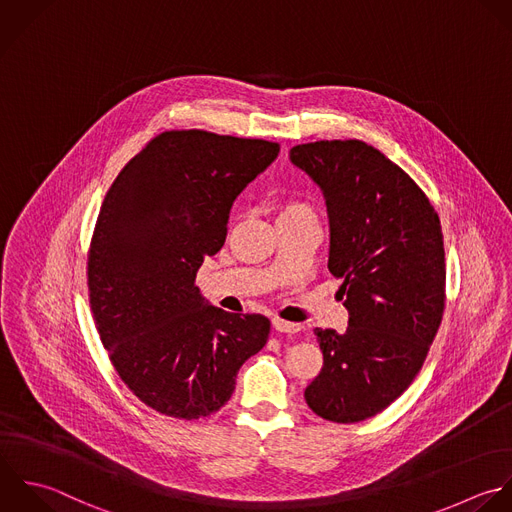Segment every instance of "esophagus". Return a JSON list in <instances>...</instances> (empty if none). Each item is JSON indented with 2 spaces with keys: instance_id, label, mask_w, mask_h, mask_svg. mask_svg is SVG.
<instances>
[{
  "instance_id": "34e87169",
  "label": "esophagus",
  "mask_w": 512,
  "mask_h": 512,
  "mask_svg": "<svg viewBox=\"0 0 512 512\" xmlns=\"http://www.w3.org/2000/svg\"><path fill=\"white\" fill-rule=\"evenodd\" d=\"M273 327H275L279 333H289V335H293V333H297V331L301 329V325L291 323V321H283V319H273Z\"/></svg>"
}]
</instances>
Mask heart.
I'll use <instances>...</instances> for the list:
<instances>
[{
  "instance_id": "1",
  "label": "heart",
  "mask_w": 512,
  "mask_h": 512,
  "mask_svg": "<svg viewBox=\"0 0 512 512\" xmlns=\"http://www.w3.org/2000/svg\"><path fill=\"white\" fill-rule=\"evenodd\" d=\"M305 213H313L309 205L301 203V201H285L279 207V219L281 217H293V215H305Z\"/></svg>"
}]
</instances>
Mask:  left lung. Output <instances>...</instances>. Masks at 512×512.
<instances>
[{"label":"left lung","instance_id":"8db88e82","mask_svg":"<svg viewBox=\"0 0 512 512\" xmlns=\"http://www.w3.org/2000/svg\"><path fill=\"white\" fill-rule=\"evenodd\" d=\"M295 167L323 191L329 271L343 279L345 333L315 329L323 369L305 389L311 411L359 423L385 411L421 371L445 309L441 221L421 187L357 139L303 143Z\"/></svg>","mask_w":512,"mask_h":512}]
</instances>
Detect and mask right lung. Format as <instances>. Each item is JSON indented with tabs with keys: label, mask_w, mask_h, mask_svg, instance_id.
I'll use <instances>...</instances> for the list:
<instances>
[{
	"label": "right lung",
	"mask_w": 512,
	"mask_h": 512,
	"mask_svg": "<svg viewBox=\"0 0 512 512\" xmlns=\"http://www.w3.org/2000/svg\"><path fill=\"white\" fill-rule=\"evenodd\" d=\"M279 145L209 131H165L109 187L87 261L95 325L121 381L175 419L219 411L271 323L213 307L195 287L227 237L237 195Z\"/></svg>",
	"instance_id": "1"
}]
</instances>
